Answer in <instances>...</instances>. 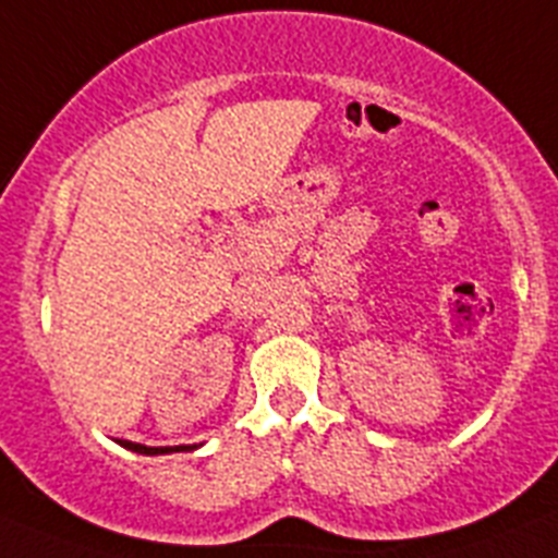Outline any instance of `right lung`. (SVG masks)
Instances as JSON below:
<instances>
[{
  "mask_svg": "<svg viewBox=\"0 0 558 558\" xmlns=\"http://www.w3.org/2000/svg\"><path fill=\"white\" fill-rule=\"evenodd\" d=\"M125 450H133V452H140V456H165V452H179V450H190V447H145V445H133V441H120Z\"/></svg>",
  "mask_w": 558,
  "mask_h": 558,
  "instance_id": "obj_1",
  "label": "right lung"
}]
</instances>
